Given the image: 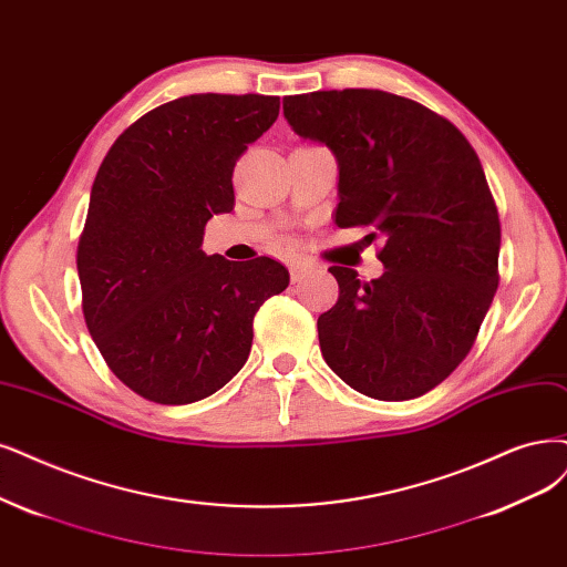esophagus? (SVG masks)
<instances>
[{
  "mask_svg": "<svg viewBox=\"0 0 567 567\" xmlns=\"http://www.w3.org/2000/svg\"><path fill=\"white\" fill-rule=\"evenodd\" d=\"M289 268H291V282H299L312 266L308 261H303V259H295Z\"/></svg>",
  "mask_w": 567,
  "mask_h": 567,
  "instance_id": "1",
  "label": "esophagus"
}]
</instances>
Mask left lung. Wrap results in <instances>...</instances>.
<instances>
[{
  "mask_svg": "<svg viewBox=\"0 0 567 567\" xmlns=\"http://www.w3.org/2000/svg\"><path fill=\"white\" fill-rule=\"evenodd\" d=\"M285 118L339 161L341 228L381 238V278L331 266L339 301L318 318L329 369L373 400L436 388L472 350L499 282V217L484 167L451 121L371 89L285 97Z\"/></svg>",
  "mask_w": 567,
  "mask_h": 567,
  "instance_id": "8db88e82",
  "label": "left lung"
}]
</instances>
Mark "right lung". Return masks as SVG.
I'll use <instances>...</instances> for the list:
<instances>
[{"label":"right lung","instance_id":"1","mask_svg":"<svg viewBox=\"0 0 567 567\" xmlns=\"http://www.w3.org/2000/svg\"><path fill=\"white\" fill-rule=\"evenodd\" d=\"M280 114L276 95L198 93L125 128L104 156L76 249L81 308L116 379L156 404H192L247 362L251 322L289 285L270 259L200 249L236 205L234 167Z\"/></svg>","mask_w":567,"mask_h":567}]
</instances>
